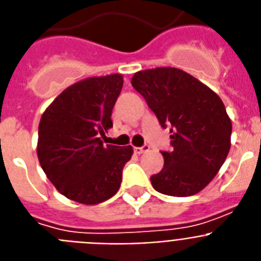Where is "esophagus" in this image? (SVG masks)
<instances>
[{"instance_id": "esophagus-1", "label": "esophagus", "mask_w": 261, "mask_h": 261, "mask_svg": "<svg viewBox=\"0 0 261 261\" xmlns=\"http://www.w3.org/2000/svg\"><path fill=\"white\" fill-rule=\"evenodd\" d=\"M150 150V146L148 144H143L142 147H134V151H135V154H143V152H147V151Z\"/></svg>"}]
</instances>
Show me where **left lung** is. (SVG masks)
I'll list each match as a JSON object with an SVG mask.
<instances>
[{
	"label": "left lung",
	"instance_id": "left-lung-1",
	"mask_svg": "<svg viewBox=\"0 0 261 261\" xmlns=\"http://www.w3.org/2000/svg\"><path fill=\"white\" fill-rule=\"evenodd\" d=\"M131 85L171 133L172 150L162 151L164 166L150 178L152 187L170 196L198 194L218 174L231 147L232 123L222 99L175 67L138 71Z\"/></svg>",
	"mask_w": 261,
	"mask_h": 261
}]
</instances>
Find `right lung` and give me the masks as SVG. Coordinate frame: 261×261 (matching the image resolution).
Listing matches in <instances>:
<instances>
[{
	"label": "right lung",
	"instance_id": "1",
	"mask_svg": "<svg viewBox=\"0 0 261 261\" xmlns=\"http://www.w3.org/2000/svg\"><path fill=\"white\" fill-rule=\"evenodd\" d=\"M123 86L120 74L94 76L63 90L38 126L41 167L63 196L98 204L117 194L133 147L103 144L111 113Z\"/></svg>",
	"mask_w": 261,
	"mask_h": 261
}]
</instances>
